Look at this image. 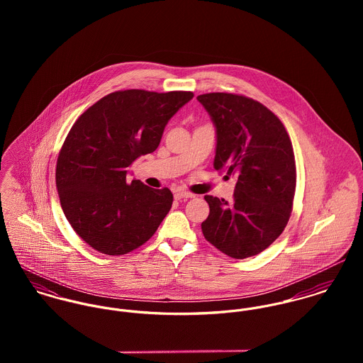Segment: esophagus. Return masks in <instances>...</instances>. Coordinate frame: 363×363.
Instances as JSON below:
<instances>
[{
	"mask_svg": "<svg viewBox=\"0 0 363 363\" xmlns=\"http://www.w3.org/2000/svg\"><path fill=\"white\" fill-rule=\"evenodd\" d=\"M194 194L189 193V191H184V190H176L174 191V199L176 200H187V199H193Z\"/></svg>",
	"mask_w": 363,
	"mask_h": 363,
	"instance_id": "34e87169",
	"label": "esophagus"
}]
</instances>
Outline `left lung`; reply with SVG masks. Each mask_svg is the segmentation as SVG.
I'll list each match as a JSON object with an SVG mask.
<instances>
[{
  "mask_svg": "<svg viewBox=\"0 0 363 363\" xmlns=\"http://www.w3.org/2000/svg\"><path fill=\"white\" fill-rule=\"evenodd\" d=\"M216 127L213 167L238 177L233 201L206 196L204 238L232 259L264 252L285 229L294 207L296 163L282 121L245 95L197 96Z\"/></svg>",
  "mask_w": 363,
  "mask_h": 363,
  "instance_id": "left-lung-1",
  "label": "left lung"
}]
</instances>
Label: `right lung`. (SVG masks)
<instances>
[{"instance_id": "obj_1", "label": "right lung", "mask_w": 363, "mask_h": 363, "mask_svg": "<svg viewBox=\"0 0 363 363\" xmlns=\"http://www.w3.org/2000/svg\"><path fill=\"white\" fill-rule=\"evenodd\" d=\"M194 94L116 91L85 110L57 157L55 184L77 235L107 256L127 255L148 242L173 203L167 187L127 180V167L154 152L170 117Z\"/></svg>"}]
</instances>
